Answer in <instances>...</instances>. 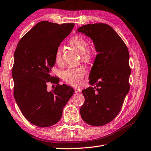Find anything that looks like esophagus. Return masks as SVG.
<instances>
[{
  "instance_id": "obj_1",
  "label": "esophagus",
  "mask_w": 151,
  "mask_h": 151,
  "mask_svg": "<svg viewBox=\"0 0 151 151\" xmlns=\"http://www.w3.org/2000/svg\"><path fill=\"white\" fill-rule=\"evenodd\" d=\"M74 91L75 93H79V92H81V89L80 88H74Z\"/></svg>"
}]
</instances>
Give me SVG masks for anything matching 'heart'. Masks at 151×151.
Masks as SVG:
<instances>
[{"mask_svg":"<svg viewBox=\"0 0 151 151\" xmlns=\"http://www.w3.org/2000/svg\"><path fill=\"white\" fill-rule=\"evenodd\" d=\"M68 43L77 51L81 53V59L84 62H90L94 57V48L88 45L86 40L81 36L76 35L71 38ZM55 60L57 63H60L62 60V51L61 47H58L55 53ZM86 74V70L83 67L68 68L61 73L62 78L67 83L72 86H79Z\"/></svg>","mask_w":151,"mask_h":151,"instance_id":"heart-1","label":"heart"}]
</instances>
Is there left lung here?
Wrapping results in <instances>:
<instances>
[{
  "label": "left lung",
  "instance_id": "left-lung-1",
  "mask_svg": "<svg viewBox=\"0 0 151 151\" xmlns=\"http://www.w3.org/2000/svg\"><path fill=\"white\" fill-rule=\"evenodd\" d=\"M77 31L90 37L98 52L89 76V84L95 87L82 91L85 101L80 113L88 124L103 126L118 115L129 91V52L107 24H88Z\"/></svg>",
  "mask_w": 151,
  "mask_h": 151
}]
</instances>
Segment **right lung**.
<instances>
[{
  "label": "right lung",
  "mask_w": 151,
  "mask_h": 151,
  "mask_svg": "<svg viewBox=\"0 0 151 151\" xmlns=\"http://www.w3.org/2000/svg\"><path fill=\"white\" fill-rule=\"evenodd\" d=\"M74 26L41 21L17 45L12 70L14 97L22 115L35 125L48 127L57 123L74 94L71 87L60 85L57 77L50 75L56 50ZM48 82L56 84L51 91H47Z\"/></svg>",
  "instance_id": "right-lung-1"
}]
</instances>
